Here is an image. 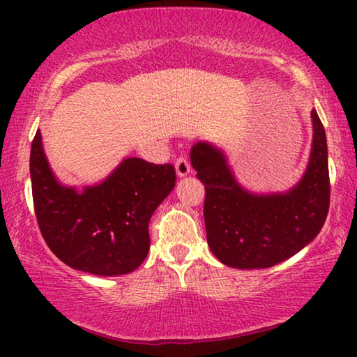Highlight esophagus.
Instances as JSON below:
<instances>
[{"label": "esophagus", "mask_w": 357, "mask_h": 357, "mask_svg": "<svg viewBox=\"0 0 357 357\" xmlns=\"http://www.w3.org/2000/svg\"><path fill=\"white\" fill-rule=\"evenodd\" d=\"M175 172H177L178 177H185L190 172V165L185 159H178L177 164H175Z\"/></svg>", "instance_id": "34e87169"}]
</instances>
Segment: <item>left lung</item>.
I'll list each match as a JSON object with an SVG mask.
<instances>
[{"instance_id":"8db88e82","label":"left lung","mask_w":357,"mask_h":357,"mask_svg":"<svg viewBox=\"0 0 357 357\" xmlns=\"http://www.w3.org/2000/svg\"><path fill=\"white\" fill-rule=\"evenodd\" d=\"M31 180L38 229L68 266L99 276L135 271L149 252V219L175 187V169L128 158L94 187L77 192L53 175L37 131Z\"/></svg>"}]
</instances>
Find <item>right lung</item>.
<instances>
[{
  "mask_svg": "<svg viewBox=\"0 0 357 357\" xmlns=\"http://www.w3.org/2000/svg\"><path fill=\"white\" fill-rule=\"evenodd\" d=\"M314 143L309 167L291 192L257 197L236 182L221 151L198 143L192 165L206 190L208 245L224 265L270 268L304 248L324 226L330 208L328 151L324 125L312 112Z\"/></svg>",
  "mask_w": 357,
  "mask_h": 357,
  "instance_id": "right-lung-1",
  "label": "right lung"
}]
</instances>
